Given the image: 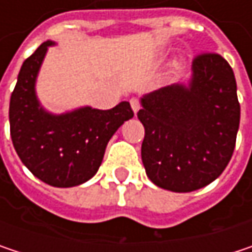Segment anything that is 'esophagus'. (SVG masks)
<instances>
[{
    "instance_id": "obj_1",
    "label": "esophagus",
    "mask_w": 252,
    "mask_h": 252,
    "mask_svg": "<svg viewBox=\"0 0 252 252\" xmlns=\"http://www.w3.org/2000/svg\"><path fill=\"white\" fill-rule=\"evenodd\" d=\"M129 105H131V108H132L134 114H137V112H138V109H140V102H138V99L132 97V99L129 100Z\"/></svg>"
}]
</instances>
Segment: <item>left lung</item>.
Wrapping results in <instances>:
<instances>
[{
	"instance_id": "1",
	"label": "left lung",
	"mask_w": 252,
	"mask_h": 252,
	"mask_svg": "<svg viewBox=\"0 0 252 252\" xmlns=\"http://www.w3.org/2000/svg\"><path fill=\"white\" fill-rule=\"evenodd\" d=\"M187 84L175 83L141 97V160L150 181L174 192L213 182L227 166L239 128L236 80L219 54H203Z\"/></svg>"
}]
</instances>
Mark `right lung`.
<instances>
[{"instance_id":"obj_1","label":"right lung","mask_w":252,"mask_h":252,"mask_svg":"<svg viewBox=\"0 0 252 252\" xmlns=\"http://www.w3.org/2000/svg\"><path fill=\"white\" fill-rule=\"evenodd\" d=\"M54 45L43 42L23 63L10 99V132L19 158L33 175L48 185L70 188L96 175L108 141L134 114L126 100L106 111L92 106L64 114L46 111L37 99L36 80Z\"/></svg>"}]
</instances>
